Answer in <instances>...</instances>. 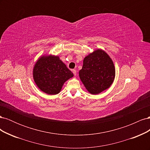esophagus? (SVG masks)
Here are the masks:
<instances>
[{"label":"esophagus","instance_id":"obj_1","mask_svg":"<svg viewBox=\"0 0 150 150\" xmlns=\"http://www.w3.org/2000/svg\"><path fill=\"white\" fill-rule=\"evenodd\" d=\"M72 72H73V74H74V75L76 76V72H77V71H76V69H72Z\"/></svg>","mask_w":150,"mask_h":150}]
</instances>
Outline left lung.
<instances>
[{
  "label": "left lung",
  "instance_id": "left-lung-1",
  "mask_svg": "<svg viewBox=\"0 0 150 150\" xmlns=\"http://www.w3.org/2000/svg\"><path fill=\"white\" fill-rule=\"evenodd\" d=\"M79 76L89 93L99 94L110 88L114 81V63L105 51L96 49L84 57Z\"/></svg>",
  "mask_w": 150,
  "mask_h": 150
}]
</instances>
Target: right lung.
Wrapping results in <instances>:
<instances>
[{
	"mask_svg": "<svg viewBox=\"0 0 150 150\" xmlns=\"http://www.w3.org/2000/svg\"><path fill=\"white\" fill-rule=\"evenodd\" d=\"M74 74L59 56H40L33 68L35 84L42 92L50 95L59 93L63 84Z\"/></svg>",
	"mask_w": 150,
	"mask_h": 150,
	"instance_id": "1",
	"label": "right lung"
}]
</instances>
